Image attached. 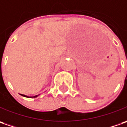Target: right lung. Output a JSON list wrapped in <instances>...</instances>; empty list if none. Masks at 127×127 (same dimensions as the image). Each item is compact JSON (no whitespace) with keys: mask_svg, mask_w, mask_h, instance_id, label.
I'll return each instance as SVG.
<instances>
[{"mask_svg":"<svg viewBox=\"0 0 127 127\" xmlns=\"http://www.w3.org/2000/svg\"><path fill=\"white\" fill-rule=\"evenodd\" d=\"M20 95L24 96V97H26V98H36L39 95H34V96H28V95H24V94H20Z\"/></svg>","mask_w":127,"mask_h":127,"instance_id":"1","label":"right lung"}]
</instances>
